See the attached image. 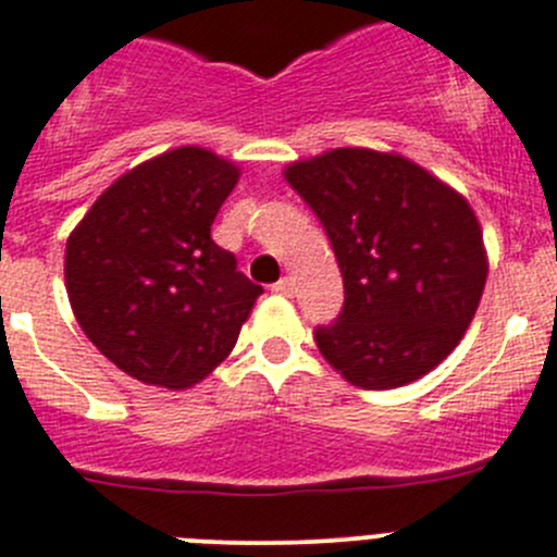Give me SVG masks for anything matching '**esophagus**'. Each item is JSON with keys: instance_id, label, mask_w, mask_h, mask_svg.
I'll list each match as a JSON object with an SVG mask.
<instances>
[{"instance_id": "obj_1", "label": "esophagus", "mask_w": 557, "mask_h": 557, "mask_svg": "<svg viewBox=\"0 0 557 557\" xmlns=\"http://www.w3.org/2000/svg\"><path fill=\"white\" fill-rule=\"evenodd\" d=\"M272 290H274V294H280V296H290V294H294V280L280 277L277 283L272 285Z\"/></svg>"}]
</instances>
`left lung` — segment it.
<instances>
[{
	"label": "left lung",
	"instance_id": "left-lung-1",
	"mask_svg": "<svg viewBox=\"0 0 557 557\" xmlns=\"http://www.w3.org/2000/svg\"><path fill=\"white\" fill-rule=\"evenodd\" d=\"M285 180L321 220L343 272V310L315 326L323 359L361 388L428 375L457 348L487 280L466 198L372 149H334L294 163Z\"/></svg>",
	"mask_w": 557,
	"mask_h": 557
}]
</instances>
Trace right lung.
<instances>
[{"mask_svg":"<svg viewBox=\"0 0 557 557\" xmlns=\"http://www.w3.org/2000/svg\"><path fill=\"white\" fill-rule=\"evenodd\" d=\"M236 180L207 149H174L113 182L70 234L75 321L127 375L187 388L236 345L263 294L212 239Z\"/></svg>","mask_w":557,"mask_h":557,"instance_id":"obj_1","label":"right lung"}]
</instances>
